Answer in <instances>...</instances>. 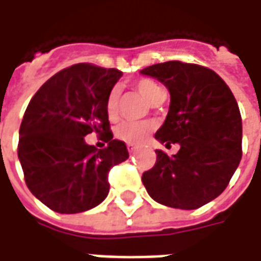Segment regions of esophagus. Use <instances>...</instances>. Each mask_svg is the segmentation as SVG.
Returning <instances> with one entry per match:
<instances>
[{
  "label": "esophagus",
  "mask_w": 261,
  "mask_h": 261,
  "mask_svg": "<svg viewBox=\"0 0 261 261\" xmlns=\"http://www.w3.org/2000/svg\"><path fill=\"white\" fill-rule=\"evenodd\" d=\"M127 149H128V152H134V151L138 149V147L134 145V144H127Z\"/></svg>",
  "instance_id": "1"
}]
</instances>
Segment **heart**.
<instances>
[{"instance_id":"heart-1","label":"heart","mask_w":261,"mask_h":261,"mask_svg":"<svg viewBox=\"0 0 261 261\" xmlns=\"http://www.w3.org/2000/svg\"><path fill=\"white\" fill-rule=\"evenodd\" d=\"M137 89L141 93L144 99L149 105H152L156 99L164 96V91L159 88L155 82L149 80H140L137 82ZM119 99H120V89L117 86H114L110 91L106 100V112L110 119H116V116L119 113ZM153 124L149 121H142V123H134V121H125L117 128V137L123 141L128 144H140L145 137L152 131Z\"/></svg>"}]
</instances>
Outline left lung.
Here are the masks:
<instances>
[{"label": "left lung", "instance_id": "1", "mask_svg": "<svg viewBox=\"0 0 261 261\" xmlns=\"http://www.w3.org/2000/svg\"><path fill=\"white\" fill-rule=\"evenodd\" d=\"M164 84L169 112L155 138L179 152L156 149V162L142 183L162 205L196 210L224 192L242 158L239 106L224 80L213 69L180 61L149 65L140 71Z\"/></svg>", "mask_w": 261, "mask_h": 261}]
</instances>
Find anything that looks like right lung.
Segmentation results:
<instances>
[{
	"label": "right lung",
	"mask_w": 261,
	"mask_h": 261,
	"mask_svg": "<svg viewBox=\"0 0 261 261\" xmlns=\"http://www.w3.org/2000/svg\"><path fill=\"white\" fill-rule=\"evenodd\" d=\"M123 72L91 64L60 71L28 105L19 128L18 158L32 194L60 214L96 207L108 197V173L128 151L109 131L106 100ZM95 130L105 150L86 144Z\"/></svg>",
	"instance_id": "add662e5"
}]
</instances>
